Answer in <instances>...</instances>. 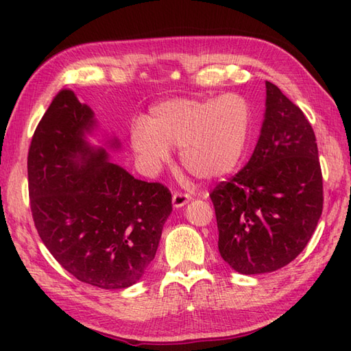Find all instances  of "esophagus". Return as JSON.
Wrapping results in <instances>:
<instances>
[{
  "instance_id": "esophagus-1",
  "label": "esophagus",
  "mask_w": 351,
  "mask_h": 351,
  "mask_svg": "<svg viewBox=\"0 0 351 351\" xmlns=\"http://www.w3.org/2000/svg\"><path fill=\"white\" fill-rule=\"evenodd\" d=\"M190 199L191 197H190V195H187V193L176 191V193H173V196H171V204H173L175 208H181L185 204H189Z\"/></svg>"
}]
</instances>
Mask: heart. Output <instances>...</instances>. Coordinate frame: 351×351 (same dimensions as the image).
I'll return each instance as SVG.
<instances>
[{
  "instance_id": "obj_1",
  "label": "heart",
  "mask_w": 351,
  "mask_h": 351,
  "mask_svg": "<svg viewBox=\"0 0 351 351\" xmlns=\"http://www.w3.org/2000/svg\"><path fill=\"white\" fill-rule=\"evenodd\" d=\"M131 131V146L145 166L158 170L180 147L184 169L197 180L229 175L247 146L252 107L243 96L180 98L155 106Z\"/></svg>"
}]
</instances>
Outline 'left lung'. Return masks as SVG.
<instances>
[{
  "instance_id": "obj_1",
  "label": "left lung",
  "mask_w": 351,
  "mask_h": 351,
  "mask_svg": "<svg viewBox=\"0 0 351 351\" xmlns=\"http://www.w3.org/2000/svg\"><path fill=\"white\" fill-rule=\"evenodd\" d=\"M263 128L249 162L211 191L221 258L241 274L285 267L323 213L315 134L303 111L265 81Z\"/></svg>"
}]
</instances>
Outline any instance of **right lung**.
I'll use <instances>...</instances> for the list:
<instances>
[{
    "label": "right lung",
    "instance_id": "obj_1",
    "mask_svg": "<svg viewBox=\"0 0 351 351\" xmlns=\"http://www.w3.org/2000/svg\"><path fill=\"white\" fill-rule=\"evenodd\" d=\"M93 111L60 90L37 125L28 151V193L40 240L66 271L88 285L122 289L155 258L171 195L136 180L93 147ZM108 146L119 149V141Z\"/></svg>",
    "mask_w": 351,
    "mask_h": 351
}]
</instances>
